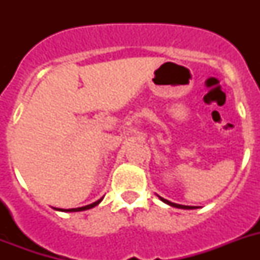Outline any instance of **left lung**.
Returning a JSON list of instances; mask_svg holds the SVG:
<instances>
[{
  "instance_id": "8db88e82",
  "label": "left lung",
  "mask_w": 260,
  "mask_h": 260,
  "mask_svg": "<svg viewBox=\"0 0 260 260\" xmlns=\"http://www.w3.org/2000/svg\"><path fill=\"white\" fill-rule=\"evenodd\" d=\"M158 197V195H157ZM158 199L164 203H167L168 206H172V207H176V208H181V210H195L197 207H192V206H182V204H177V203H172V202L167 201V199L161 198V197H158Z\"/></svg>"
}]
</instances>
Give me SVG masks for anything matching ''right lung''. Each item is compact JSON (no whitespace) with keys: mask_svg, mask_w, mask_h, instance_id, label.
Wrapping results in <instances>:
<instances>
[{"mask_svg":"<svg viewBox=\"0 0 260 260\" xmlns=\"http://www.w3.org/2000/svg\"><path fill=\"white\" fill-rule=\"evenodd\" d=\"M103 201L102 199H99V201L93 202V203L88 204V206H84V207H78V208H70V210H63V208H56L57 211H61V212H79V211H86V210H89V208H93L95 206H98L100 202Z\"/></svg>","mask_w":260,"mask_h":260,"instance_id":"1","label":"right lung"}]
</instances>
